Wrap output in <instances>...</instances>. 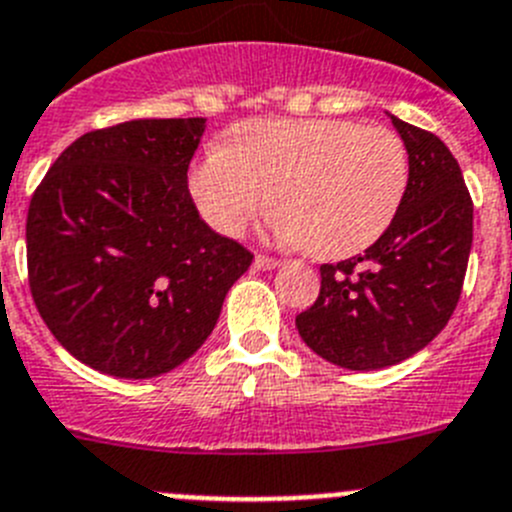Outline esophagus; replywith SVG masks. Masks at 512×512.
I'll list each match as a JSON object with an SVG mask.
<instances>
[{"label":"esophagus","instance_id":"1","mask_svg":"<svg viewBox=\"0 0 512 512\" xmlns=\"http://www.w3.org/2000/svg\"><path fill=\"white\" fill-rule=\"evenodd\" d=\"M253 266L256 269H277L279 266V259H274V256H264V253H256V259H253Z\"/></svg>","mask_w":512,"mask_h":512}]
</instances>
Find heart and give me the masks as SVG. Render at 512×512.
Here are the masks:
<instances>
[{
    "label": "heart",
    "instance_id": "1",
    "mask_svg": "<svg viewBox=\"0 0 512 512\" xmlns=\"http://www.w3.org/2000/svg\"><path fill=\"white\" fill-rule=\"evenodd\" d=\"M410 182L395 130L343 117L251 120L212 146L189 174L207 223L241 235L274 202V233L318 259H346L390 228Z\"/></svg>",
    "mask_w": 512,
    "mask_h": 512
}]
</instances>
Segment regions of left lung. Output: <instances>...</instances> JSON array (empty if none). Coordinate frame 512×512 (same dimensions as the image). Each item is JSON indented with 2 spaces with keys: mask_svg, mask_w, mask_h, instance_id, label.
Listing matches in <instances>:
<instances>
[{
  "mask_svg": "<svg viewBox=\"0 0 512 512\" xmlns=\"http://www.w3.org/2000/svg\"><path fill=\"white\" fill-rule=\"evenodd\" d=\"M410 182L395 220L361 256L320 266V295L297 315L330 364L372 372L418 354L446 328L464 287L474 205L438 135L392 117Z\"/></svg>",
  "mask_w": 512,
  "mask_h": 512,
  "instance_id": "8db88e82",
  "label": "left lung"
}]
</instances>
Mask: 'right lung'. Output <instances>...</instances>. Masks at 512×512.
<instances>
[{
	"instance_id": "1",
	"label": "right lung",
	"mask_w": 512,
	"mask_h": 512,
	"mask_svg": "<svg viewBox=\"0 0 512 512\" xmlns=\"http://www.w3.org/2000/svg\"><path fill=\"white\" fill-rule=\"evenodd\" d=\"M205 117L130 120L76 138L33 192L27 282L81 364L169 372L207 341L253 253L207 228L187 171Z\"/></svg>"
}]
</instances>
